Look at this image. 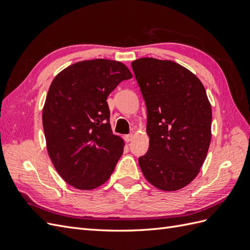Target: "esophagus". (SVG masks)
Returning a JSON list of instances; mask_svg holds the SVG:
<instances>
[{"label": "esophagus", "instance_id": "1", "mask_svg": "<svg viewBox=\"0 0 250 250\" xmlns=\"http://www.w3.org/2000/svg\"><path fill=\"white\" fill-rule=\"evenodd\" d=\"M124 139H125V141L128 143V142H130V141H132V139H133V134H126L125 137H124Z\"/></svg>", "mask_w": 250, "mask_h": 250}]
</instances>
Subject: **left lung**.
<instances>
[{"mask_svg":"<svg viewBox=\"0 0 250 250\" xmlns=\"http://www.w3.org/2000/svg\"><path fill=\"white\" fill-rule=\"evenodd\" d=\"M147 107L149 149L139 157L144 176L163 191L185 188L198 175L211 139V106L195 75L171 60L131 62Z\"/></svg>","mask_w":250,"mask_h":250,"instance_id":"obj_1","label":"left lung"}]
</instances>
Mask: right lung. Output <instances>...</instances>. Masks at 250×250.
I'll return each mask as SVG.
<instances>
[{
	"label": "right lung",
	"mask_w": 250,
	"mask_h": 250,
	"mask_svg": "<svg viewBox=\"0 0 250 250\" xmlns=\"http://www.w3.org/2000/svg\"><path fill=\"white\" fill-rule=\"evenodd\" d=\"M132 78L128 67L109 59L83 60L52 81L42 109L51 161L62 178L78 190H93L109 179L124 141L112 133L108 95Z\"/></svg>",
	"instance_id": "obj_1"
}]
</instances>
